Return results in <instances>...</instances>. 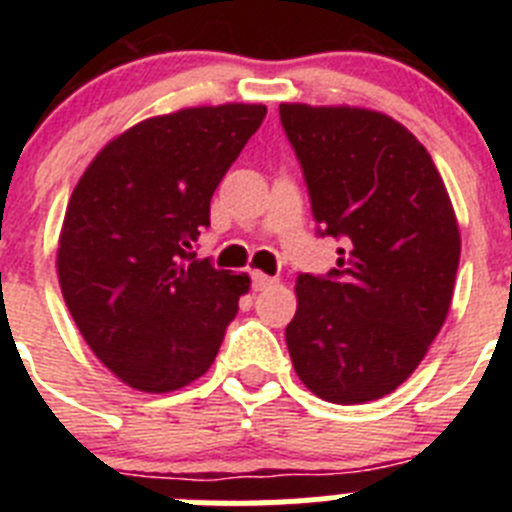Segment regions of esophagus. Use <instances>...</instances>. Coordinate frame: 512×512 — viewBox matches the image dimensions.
Masks as SVG:
<instances>
[{
  "mask_svg": "<svg viewBox=\"0 0 512 512\" xmlns=\"http://www.w3.org/2000/svg\"><path fill=\"white\" fill-rule=\"evenodd\" d=\"M251 282H253V289H256V292H261V289H269L271 284H277V279L269 277V274H264V271H251Z\"/></svg>",
  "mask_w": 512,
  "mask_h": 512,
  "instance_id": "1",
  "label": "esophagus"
}]
</instances>
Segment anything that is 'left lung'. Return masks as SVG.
<instances>
[{
  "instance_id": "1",
  "label": "left lung",
  "mask_w": 512,
  "mask_h": 512,
  "mask_svg": "<svg viewBox=\"0 0 512 512\" xmlns=\"http://www.w3.org/2000/svg\"><path fill=\"white\" fill-rule=\"evenodd\" d=\"M336 269L297 277L289 356L307 390L336 405L379 400L418 369L449 315L461 235L431 153L364 107L279 104Z\"/></svg>"
}]
</instances>
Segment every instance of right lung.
<instances>
[{
	"label": "right lung",
	"instance_id": "add662e5",
	"mask_svg": "<svg viewBox=\"0 0 512 512\" xmlns=\"http://www.w3.org/2000/svg\"><path fill=\"white\" fill-rule=\"evenodd\" d=\"M266 117L264 104L148 117L94 156L58 235V282L76 328L120 382L182 390L212 366L248 274L194 259L210 200Z\"/></svg>",
	"mask_w": 512,
	"mask_h": 512
}]
</instances>
